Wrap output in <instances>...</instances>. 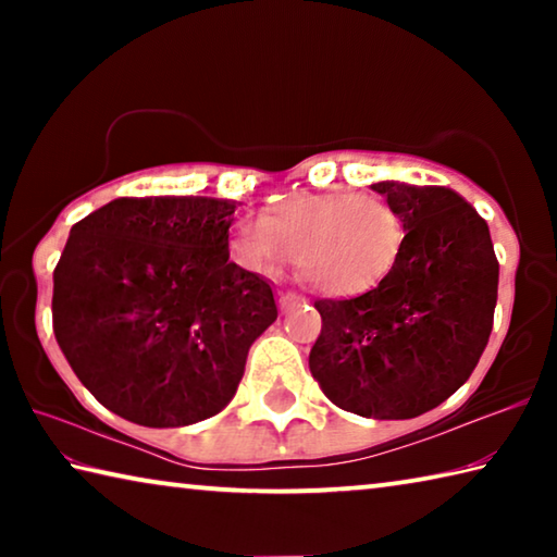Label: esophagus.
<instances>
[{
  "mask_svg": "<svg viewBox=\"0 0 557 557\" xmlns=\"http://www.w3.org/2000/svg\"><path fill=\"white\" fill-rule=\"evenodd\" d=\"M299 305H305V297L295 295V292H280V307L285 309V312L292 307H299Z\"/></svg>",
  "mask_w": 557,
  "mask_h": 557,
  "instance_id": "obj_1",
  "label": "esophagus"
}]
</instances>
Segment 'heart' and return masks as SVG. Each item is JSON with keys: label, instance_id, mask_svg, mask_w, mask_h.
<instances>
[{"label": "heart", "instance_id": "heart-1", "mask_svg": "<svg viewBox=\"0 0 557 557\" xmlns=\"http://www.w3.org/2000/svg\"><path fill=\"white\" fill-rule=\"evenodd\" d=\"M243 248L256 262H280L295 248V265L314 289L354 297L393 270L405 225L393 206L373 194H297L262 219L243 223Z\"/></svg>", "mask_w": 557, "mask_h": 557}]
</instances>
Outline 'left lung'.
Here are the masks:
<instances>
[{
  "instance_id": "1",
  "label": "left lung",
  "mask_w": 557,
  "mask_h": 557,
  "mask_svg": "<svg viewBox=\"0 0 557 557\" xmlns=\"http://www.w3.org/2000/svg\"><path fill=\"white\" fill-rule=\"evenodd\" d=\"M405 225L393 270L351 299H317L309 371L336 408L408 420L467 383L494 326L498 260L486 221L445 186L373 184Z\"/></svg>"
}]
</instances>
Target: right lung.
Here are the masks:
<instances>
[{
  "label": "right lung",
  "mask_w": 557,
  "mask_h": 557,
  "mask_svg": "<svg viewBox=\"0 0 557 557\" xmlns=\"http://www.w3.org/2000/svg\"><path fill=\"white\" fill-rule=\"evenodd\" d=\"M235 201L115 199L71 228L53 270V334L73 373L120 418L184 428L233 400L272 287L235 265Z\"/></svg>",
  "instance_id": "right-lung-1"
}]
</instances>
